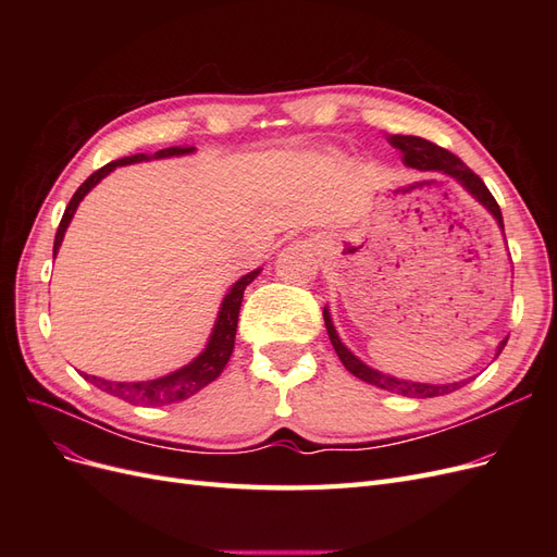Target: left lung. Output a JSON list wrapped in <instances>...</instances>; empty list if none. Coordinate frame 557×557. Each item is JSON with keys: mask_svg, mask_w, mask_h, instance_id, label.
I'll return each instance as SVG.
<instances>
[{"mask_svg": "<svg viewBox=\"0 0 557 557\" xmlns=\"http://www.w3.org/2000/svg\"><path fill=\"white\" fill-rule=\"evenodd\" d=\"M387 141H391L397 150H401V158H404V164H407V166H413V170H418V172L442 174V176H448V178L458 181L471 197H474L476 201H481V205L487 211H491V215L497 221L499 230L504 232L502 211H499V205L495 201V197L491 195V190L485 188V183L474 172H471L469 166L458 156H453L450 150L436 146V144H432L428 139H420V137H404V134H393V137H387ZM323 318H325V327H327V334H330V342H332L336 356H339V360L344 362V367L348 369V372L352 376H358V379H362L367 383L376 385V387H383V391H387V393H397V395H404V397L425 399V397L448 395V393L458 391V387H462L467 383V381H458V383L434 385V383H416V381H404V379L381 374V372H376V369H372L369 364H364L362 360H358L342 344L339 334H336V330L332 325V315H330L327 307L323 309ZM507 339H509V336H507ZM507 339L499 342L497 356L502 352V348L507 346Z\"/></svg>", "mask_w": 557, "mask_h": 557, "instance_id": "1", "label": "left lung"}]
</instances>
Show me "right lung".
<instances>
[{"label":"right lung","mask_w":557,"mask_h":557,"mask_svg":"<svg viewBox=\"0 0 557 557\" xmlns=\"http://www.w3.org/2000/svg\"><path fill=\"white\" fill-rule=\"evenodd\" d=\"M195 146H172V148H162L158 150L156 156H146V153H137V156H129V158H121V160H113L109 164H104L102 170H97L92 176L86 178V183L81 185V188L74 193L72 201L66 205L64 215L60 221L58 234H55V244H53V256H58V250L62 246L64 239V232L70 227L72 218L76 213V207L81 205V199L86 197L95 185L102 181L107 174H111L115 166H123V164H134V162H144V160H160V158H174V156H188L193 153ZM260 274V269L256 272H248L246 276H242L237 283L232 285L230 293L225 295L221 311H218L215 318V325L213 332L209 336V344L207 348L199 352V356L176 372L153 379V381H139V383H117V381H107V379H97V376H88L83 374L81 376L90 381L92 385H97L99 391H104L117 399L129 401V404H146V407H162V404H174L181 399H188L190 395L199 393L201 387L209 385L211 381H215L221 376V372L225 369L232 350H234V334H237V323H239V309H242V299H244V290L246 285L252 283Z\"/></svg>","instance_id":"right-lung-1"}]
</instances>
